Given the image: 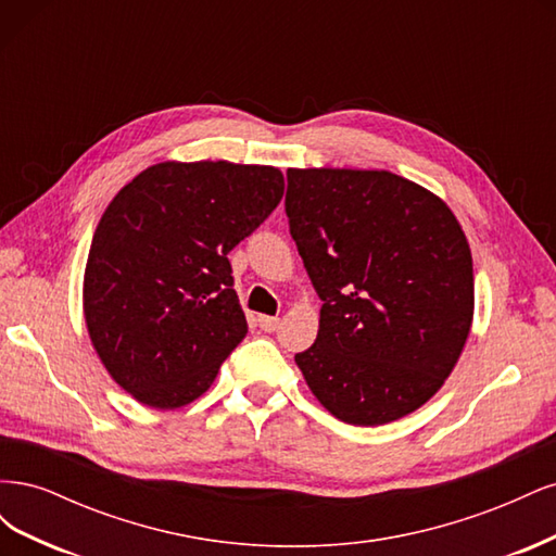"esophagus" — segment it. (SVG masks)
I'll list each match as a JSON object with an SVG mask.
<instances>
[{
    "label": "esophagus",
    "mask_w": 556,
    "mask_h": 556,
    "mask_svg": "<svg viewBox=\"0 0 556 556\" xmlns=\"http://www.w3.org/2000/svg\"><path fill=\"white\" fill-rule=\"evenodd\" d=\"M260 327L264 329V331H276L278 329V325H280V317H268V315H260Z\"/></svg>",
    "instance_id": "1"
}]
</instances>
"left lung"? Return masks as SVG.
Returning <instances> with one entry per match:
<instances>
[{
    "label": "left lung",
    "instance_id": "left-lung-1",
    "mask_svg": "<svg viewBox=\"0 0 556 556\" xmlns=\"http://www.w3.org/2000/svg\"><path fill=\"white\" fill-rule=\"evenodd\" d=\"M285 213L317 296L296 366L341 422L417 410L457 366L473 325V257L441 197L392 172L288 169Z\"/></svg>",
    "mask_w": 556,
    "mask_h": 556
}]
</instances>
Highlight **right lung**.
I'll return each instance as SVG.
<instances>
[{"instance_id":"add662e5","label":"right lung","mask_w":556,"mask_h":556,"mask_svg":"<svg viewBox=\"0 0 556 556\" xmlns=\"http://www.w3.org/2000/svg\"><path fill=\"white\" fill-rule=\"evenodd\" d=\"M276 166L160 162L113 197L83 276L109 376L143 406H188L248 333L229 252L280 204Z\"/></svg>"}]
</instances>
